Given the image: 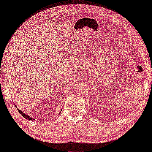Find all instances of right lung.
<instances>
[{
  "label": "right lung",
  "mask_w": 152,
  "mask_h": 152,
  "mask_svg": "<svg viewBox=\"0 0 152 152\" xmlns=\"http://www.w3.org/2000/svg\"><path fill=\"white\" fill-rule=\"evenodd\" d=\"M17 109H18V112H19V113L21 114V115L24 117V118H26V119H28V120H31V121H33L34 120V118H31V117H30V116H28V115H27V114H24V113H23V112H22L21 110H20L18 108H16Z\"/></svg>",
  "instance_id": "obj_1"
}]
</instances>
